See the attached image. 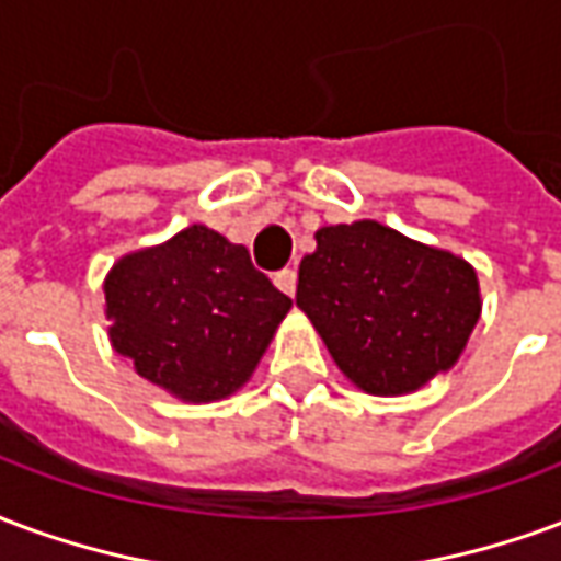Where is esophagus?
I'll return each instance as SVG.
<instances>
[{
    "label": "esophagus",
    "mask_w": 561,
    "mask_h": 561,
    "mask_svg": "<svg viewBox=\"0 0 561 561\" xmlns=\"http://www.w3.org/2000/svg\"><path fill=\"white\" fill-rule=\"evenodd\" d=\"M275 284L280 293H286V296H296V284H298L296 268H280V272L275 275Z\"/></svg>",
    "instance_id": "obj_1"
}]
</instances>
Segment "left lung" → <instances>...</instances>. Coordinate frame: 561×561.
<instances>
[{"label": "left lung", "instance_id": "8db88e82", "mask_svg": "<svg viewBox=\"0 0 561 561\" xmlns=\"http://www.w3.org/2000/svg\"><path fill=\"white\" fill-rule=\"evenodd\" d=\"M296 305L367 394H407L448 370L481 313L472 265L376 220L317 232Z\"/></svg>", "mask_w": 561, "mask_h": 561}]
</instances>
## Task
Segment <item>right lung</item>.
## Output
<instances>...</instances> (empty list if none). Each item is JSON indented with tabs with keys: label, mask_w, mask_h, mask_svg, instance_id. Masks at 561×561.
I'll use <instances>...</instances> for the list:
<instances>
[{
	"label": "right lung",
	"mask_w": 561,
	"mask_h": 561,
	"mask_svg": "<svg viewBox=\"0 0 561 561\" xmlns=\"http://www.w3.org/2000/svg\"><path fill=\"white\" fill-rule=\"evenodd\" d=\"M104 293L113 350L142 379L194 403L244 386L293 308L248 248L199 224L118 260Z\"/></svg>",
	"instance_id": "add662e5"
}]
</instances>
